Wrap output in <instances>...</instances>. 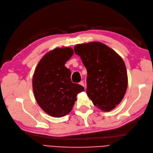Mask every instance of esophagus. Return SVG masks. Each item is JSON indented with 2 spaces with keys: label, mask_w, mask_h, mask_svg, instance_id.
<instances>
[{
  "label": "esophagus",
  "mask_w": 153,
  "mask_h": 153,
  "mask_svg": "<svg viewBox=\"0 0 153 153\" xmlns=\"http://www.w3.org/2000/svg\"><path fill=\"white\" fill-rule=\"evenodd\" d=\"M79 84H80V85H81L82 86H83V87H85V84H84V82H83V81H81V82L79 83Z\"/></svg>",
  "instance_id": "obj_1"
}]
</instances>
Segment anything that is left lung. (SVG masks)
<instances>
[{"instance_id":"left-lung-1","label":"left lung","mask_w":153,"mask_h":153,"mask_svg":"<svg viewBox=\"0 0 153 153\" xmlns=\"http://www.w3.org/2000/svg\"><path fill=\"white\" fill-rule=\"evenodd\" d=\"M87 71L88 97L103 112H110L123 99L128 86L126 68L115 51L101 42L78 44L74 47Z\"/></svg>"}]
</instances>
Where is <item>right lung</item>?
<instances>
[{
    "mask_svg": "<svg viewBox=\"0 0 153 153\" xmlns=\"http://www.w3.org/2000/svg\"><path fill=\"white\" fill-rule=\"evenodd\" d=\"M71 47L49 51L39 61L32 78V89L37 103L54 117L65 116L71 112L76 96L84 87L71 80V71L64 64L73 55Z\"/></svg>",
    "mask_w": 153,
    "mask_h": 153,
    "instance_id": "1",
    "label": "right lung"
}]
</instances>
